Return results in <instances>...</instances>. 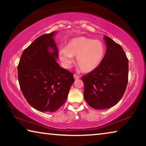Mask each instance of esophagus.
Returning <instances> with one entry per match:
<instances>
[{
    "label": "esophagus",
    "mask_w": 146,
    "mask_h": 146,
    "mask_svg": "<svg viewBox=\"0 0 146 146\" xmlns=\"http://www.w3.org/2000/svg\"><path fill=\"white\" fill-rule=\"evenodd\" d=\"M73 77H74V78L75 79V80H76V79L80 78V76H78V75H76V74H74Z\"/></svg>",
    "instance_id": "obj_1"
}]
</instances>
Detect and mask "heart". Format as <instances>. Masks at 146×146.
Masks as SVG:
<instances>
[{
    "mask_svg": "<svg viewBox=\"0 0 146 146\" xmlns=\"http://www.w3.org/2000/svg\"><path fill=\"white\" fill-rule=\"evenodd\" d=\"M106 48L101 40L84 36L71 39L66 48L61 49L60 57L64 66L69 68L76 56L77 65L84 72L89 73L96 70L102 62Z\"/></svg>",
    "mask_w": 146,
    "mask_h": 146,
    "instance_id": "heart-1",
    "label": "heart"
}]
</instances>
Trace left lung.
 Returning a JSON list of instances; mask_svg holds the SVG:
<instances>
[{
	"instance_id": "obj_1",
	"label": "left lung",
	"mask_w": 146,
	"mask_h": 146,
	"mask_svg": "<svg viewBox=\"0 0 146 146\" xmlns=\"http://www.w3.org/2000/svg\"><path fill=\"white\" fill-rule=\"evenodd\" d=\"M106 54L98 67L82 80L84 97L91 108L105 110L117 104L123 97L128 82V59L119 44L107 36Z\"/></svg>"
}]
</instances>
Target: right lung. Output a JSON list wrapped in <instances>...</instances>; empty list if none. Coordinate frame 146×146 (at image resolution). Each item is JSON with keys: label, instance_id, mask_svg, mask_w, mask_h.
<instances>
[{"label": "right lung", "instance_id": "right-lung-1", "mask_svg": "<svg viewBox=\"0 0 146 146\" xmlns=\"http://www.w3.org/2000/svg\"><path fill=\"white\" fill-rule=\"evenodd\" d=\"M56 32L44 34L24 49L19 61L18 79L27 102L42 112H55L68 98L73 74L57 63ZM52 51H50V50Z\"/></svg>", "mask_w": 146, "mask_h": 146}]
</instances>
